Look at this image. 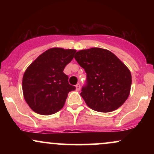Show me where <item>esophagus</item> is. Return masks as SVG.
<instances>
[{
	"mask_svg": "<svg viewBox=\"0 0 154 154\" xmlns=\"http://www.w3.org/2000/svg\"><path fill=\"white\" fill-rule=\"evenodd\" d=\"M76 89H77V91H79V90H80V85H79V83L76 85Z\"/></svg>",
	"mask_w": 154,
	"mask_h": 154,
	"instance_id": "esophagus-1",
	"label": "esophagus"
}]
</instances>
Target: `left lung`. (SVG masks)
<instances>
[{
    "label": "left lung",
    "instance_id": "left-lung-1",
    "mask_svg": "<svg viewBox=\"0 0 154 154\" xmlns=\"http://www.w3.org/2000/svg\"><path fill=\"white\" fill-rule=\"evenodd\" d=\"M75 59L86 72L81 96L91 109L110 112L121 106L130 94L131 73L111 51L92 48L76 53Z\"/></svg>",
    "mask_w": 154,
    "mask_h": 154
}]
</instances>
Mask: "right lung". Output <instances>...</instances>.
Returning a JSON list of instances; mask_svg holds the SVG:
<instances>
[{"instance_id": "right-lung-1", "label": "right lung", "mask_w": 154, "mask_h": 154, "mask_svg": "<svg viewBox=\"0 0 154 154\" xmlns=\"http://www.w3.org/2000/svg\"><path fill=\"white\" fill-rule=\"evenodd\" d=\"M76 50L54 48L38 56L23 76L24 99L37 114L51 115L64 105L68 93L76 89L63 73Z\"/></svg>"}]
</instances>
